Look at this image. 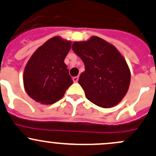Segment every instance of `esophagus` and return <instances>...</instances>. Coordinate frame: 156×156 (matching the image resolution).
I'll return each instance as SVG.
<instances>
[{
	"mask_svg": "<svg viewBox=\"0 0 156 156\" xmlns=\"http://www.w3.org/2000/svg\"><path fill=\"white\" fill-rule=\"evenodd\" d=\"M72 79H73V81H74V82H75V83L78 82V76L74 77V78H72Z\"/></svg>",
	"mask_w": 156,
	"mask_h": 156,
	"instance_id": "34e87169",
	"label": "esophagus"
}]
</instances>
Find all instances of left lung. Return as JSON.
<instances>
[{
    "label": "left lung",
    "instance_id": "1",
    "mask_svg": "<svg viewBox=\"0 0 156 156\" xmlns=\"http://www.w3.org/2000/svg\"><path fill=\"white\" fill-rule=\"evenodd\" d=\"M72 48L85 66L78 83L87 100L102 108L119 104L126 95L130 82V69L120 52L97 36L74 42Z\"/></svg>",
    "mask_w": 156,
    "mask_h": 156
}]
</instances>
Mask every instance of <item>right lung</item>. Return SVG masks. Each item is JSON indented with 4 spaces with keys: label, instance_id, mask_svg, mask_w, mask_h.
I'll list each match as a JSON object with an SVG mask.
<instances>
[{
    "label": "right lung",
    "instance_id": "1",
    "mask_svg": "<svg viewBox=\"0 0 156 156\" xmlns=\"http://www.w3.org/2000/svg\"><path fill=\"white\" fill-rule=\"evenodd\" d=\"M72 42L55 36L31 55L23 73L28 95L41 104L49 105L62 98L73 83L64 62Z\"/></svg>",
    "mask_w": 156,
    "mask_h": 156
}]
</instances>
